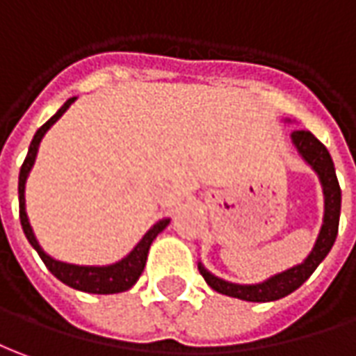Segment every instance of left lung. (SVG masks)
<instances>
[{
  "mask_svg": "<svg viewBox=\"0 0 356 356\" xmlns=\"http://www.w3.org/2000/svg\"><path fill=\"white\" fill-rule=\"evenodd\" d=\"M291 139L295 143L296 151L305 159L306 163L314 168V172L318 174L320 182L323 188V202H325V211H323V225L318 234V240L314 244L312 252L308 254L302 264L286 269L283 273L269 277L264 283L256 285H236L229 283L220 277H215L209 273L202 264H197L200 273L205 279V283L217 291L220 295L234 296L240 300H248V302H271L279 300L283 296L291 295L298 286L305 283L308 277L316 271V267L323 261V257L330 254L333 242L337 238V230H339V213H341V188L337 182V174L333 166L332 154L330 151L320 143L310 131L305 129H296L291 134Z\"/></svg>",
  "mask_w": 356,
  "mask_h": 356,
  "instance_id": "8db88e82",
  "label": "left lung"
}]
</instances>
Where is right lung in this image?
<instances>
[{
    "instance_id": "obj_1",
    "label": "right lung",
    "mask_w": 356,
    "mask_h": 356,
    "mask_svg": "<svg viewBox=\"0 0 356 356\" xmlns=\"http://www.w3.org/2000/svg\"><path fill=\"white\" fill-rule=\"evenodd\" d=\"M75 102V97L70 99L63 106L54 114V116L44 124L36 134H34L33 141H31V147H29V153H26V159H24L23 166H21V172H19V219H21V227L24 230V236L31 242L38 256L44 261V266L50 269V273L54 277H58L61 283H65L71 289H77V291H83V293H92V295H114V293H124L127 289L136 285L137 279L141 277L143 269H145L147 264V254H149V248L153 244V240L159 236V232H163L170 219L159 220L156 225H153L151 229L147 230L145 236L137 242V246L126 257H122L116 264H110V266H75V264H65V261H58L50 257L38 244V240L34 236L33 227L29 222V217H26V209H24V184H26V178H29V172L33 168L34 159H36V153H38V145L42 141L44 134L50 129L58 120L61 118V114L67 110Z\"/></svg>"
}]
</instances>
